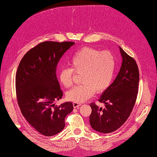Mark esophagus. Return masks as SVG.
Returning a JSON list of instances; mask_svg holds the SVG:
<instances>
[{
	"instance_id": "1",
	"label": "esophagus",
	"mask_w": 157,
	"mask_h": 157,
	"mask_svg": "<svg viewBox=\"0 0 157 157\" xmlns=\"http://www.w3.org/2000/svg\"><path fill=\"white\" fill-rule=\"evenodd\" d=\"M73 107H74V108H78V107L81 105V104L73 102Z\"/></svg>"
}]
</instances>
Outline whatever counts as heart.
Instances as JSON below:
<instances>
[{"label":"heart","mask_w":157,"mask_h":157,"mask_svg":"<svg viewBox=\"0 0 157 157\" xmlns=\"http://www.w3.org/2000/svg\"><path fill=\"white\" fill-rule=\"evenodd\" d=\"M71 68H63L58 73V79L64 87L69 88L73 84L75 73L82 74V84L74 87L66 94L67 99L82 103L95 93H102L112 82L115 71V60L109 52H99L94 48L80 49L70 59Z\"/></svg>","instance_id":"b5f03b06"}]
</instances>
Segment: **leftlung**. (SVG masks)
I'll list each match as a JSON object with an SVG mask.
<instances>
[{
  "label": "left lung",
  "instance_id": "8db88e82",
  "mask_svg": "<svg viewBox=\"0 0 157 157\" xmlns=\"http://www.w3.org/2000/svg\"><path fill=\"white\" fill-rule=\"evenodd\" d=\"M122 63L112 84L101 95L99 101L105 107L90 104V124L94 130L103 133H112L129 117L136 103L140 81L139 69L133 58L120 47Z\"/></svg>",
  "mask_w": 157,
  "mask_h": 157
}]
</instances>
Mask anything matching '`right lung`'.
<instances>
[{
	"instance_id": "add662e5",
	"label": "right lung",
	"mask_w": 157,
	"mask_h": 157,
	"mask_svg": "<svg viewBox=\"0 0 157 157\" xmlns=\"http://www.w3.org/2000/svg\"><path fill=\"white\" fill-rule=\"evenodd\" d=\"M74 42L45 41L21 58L15 76V90L21 112L32 127L45 136L63 130L64 119L73 111L71 102L59 106L54 102L63 97L56 67Z\"/></svg>"
}]
</instances>
